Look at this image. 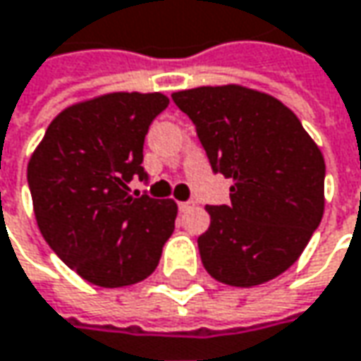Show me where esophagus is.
<instances>
[{
    "label": "esophagus",
    "mask_w": 361,
    "mask_h": 361,
    "mask_svg": "<svg viewBox=\"0 0 361 361\" xmlns=\"http://www.w3.org/2000/svg\"><path fill=\"white\" fill-rule=\"evenodd\" d=\"M178 208H180V212H188L190 208H194V202H178Z\"/></svg>",
    "instance_id": "esophagus-1"
}]
</instances>
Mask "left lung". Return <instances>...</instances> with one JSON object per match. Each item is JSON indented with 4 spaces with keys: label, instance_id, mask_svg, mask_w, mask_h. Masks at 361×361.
Segmentation results:
<instances>
[{
    "label": "left lung",
    "instance_id": "left-lung-1",
    "mask_svg": "<svg viewBox=\"0 0 361 361\" xmlns=\"http://www.w3.org/2000/svg\"><path fill=\"white\" fill-rule=\"evenodd\" d=\"M214 173L233 180L231 204L206 206L198 237L206 271L228 286L274 280L294 264L325 210V159L276 97L241 85L176 92Z\"/></svg>",
    "mask_w": 361,
    "mask_h": 361
}]
</instances>
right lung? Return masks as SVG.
Instances as JSON below:
<instances>
[{
  "mask_svg": "<svg viewBox=\"0 0 361 361\" xmlns=\"http://www.w3.org/2000/svg\"><path fill=\"white\" fill-rule=\"evenodd\" d=\"M163 94H108L63 110L28 163L44 241L90 284L120 288L149 278L176 228L178 204L147 192L142 145L167 108Z\"/></svg>",
  "mask_w": 361,
  "mask_h": 361,
  "instance_id": "right-lung-1",
  "label": "right lung"
}]
</instances>
